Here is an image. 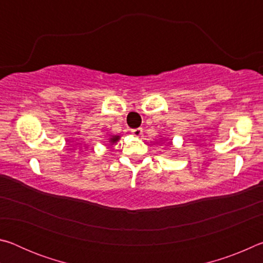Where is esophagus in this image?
Wrapping results in <instances>:
<instances>
[{
    "instance_id": "obj_1",
    "label": "esophagus",
    "mask_w": 263,
    "mask_h": 263,
    "mask_svg": "<svg viewBox=\"0 0 263 263\" xmlns=\"http://www.w3.org/2000/svg\"><path fill=\"white\" fill-rule=\"evenodd\" d=\"M132 135L135 137H140L142 135V128L141 127H138V128H133L131 131Z\"/></svg>"
}]
</instances>
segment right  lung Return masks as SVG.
Listing matches in <instances>:
<instances>
[{"label": "right lung", "mask_w": 263, "mask_h": 263, "mask_svg": "<svg viewBox=\"0 0 263 263\" xmlns=\"http://www.w3.org/2000/svg\"><path fill=\"white\" fill-rule=\"evenodd\" d=\"M119 139H121V137L119 136H111L109 138V142L110 144H115V142H117Z\"/></svg>", "instance_id": "obj_1"}]
</instances>
